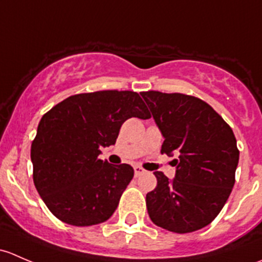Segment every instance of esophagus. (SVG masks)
<instances>
[{"instance_id":"1","label":"esophagus","mask_w":262,"mask_h":262,"mask_svg":"<svg viewBox=\"0 0 262 262\" xmlns=\"http://www.w3.org/2000/svg\"><path fill=\"white\" fill-rule=\"evenodd\" d=\"M144 172H146V170L143 167H141V166H134V175H136V178L143 175Z\"/></svg>"}]
</instances>
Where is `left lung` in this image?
<instances>
[{
	"label": "left lung",
	"instance_id": "1",
	"mask_svg": "<svg viewBox=\"0 0 262 262\" xmlns=\"http://www.w3.org/2000/svg\"><path fill=\"white\" fill-rule=\"evenodd\" d=\"M162 133L161 153L178 155L176 175L156 171L157 186L146 196L149 218L175 233L212 223L234 185L239 150L231 126L203 100L184 94L141 92Z\"/></svg>",
	"mask_w": 262,
	"mask_h": 262
}]
</instances>
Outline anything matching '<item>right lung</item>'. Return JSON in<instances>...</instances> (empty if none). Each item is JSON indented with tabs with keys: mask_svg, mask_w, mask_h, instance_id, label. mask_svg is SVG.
Listing matches in <instances>:
<instances>
[{
	"mask_svg": "<svg viewBox=\"0 0 262 262\" xmlns=\"http://www.w3.org/2000/svg\"><path fill=\"white\" fill-rule=\"evenodd\" d=\"M149 119L134 91L78 94L43 115L31 143L33 180L59 221L86 227L107 221L134 176L130 165H110L100 148L115 144L129 118Z\"/></svg>",
	"mask_w": 262,
	"mask_h": 262,
	"instance_id": "obj_1",
	"label": "right lung"
}]
</instances>
